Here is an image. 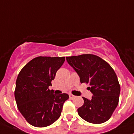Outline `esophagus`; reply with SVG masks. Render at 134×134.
Returning <instances> with one entry per match:
<instances>
[{"label":"esophagus","instance_id":"obj_1","mask_svg":"<svg viewBox=\"0 0 134 134\" xmlns=\"http://www.w3.org/2000/svg\"><path fill=\"white\" fill-rule=\"evenodd\" d=\"M69 97L71 99H74L76 97L75 95H73V94H69Z\"/></svg>","mask_w":134,"mask_h":134}]
</instances>
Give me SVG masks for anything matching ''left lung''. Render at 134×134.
<instances>
[{
    "label": "left lung",
    "mask_w": 134,
    "mask_h": 134,
    "mask_svg": "<svg viewBox=\"0 0 134 134\" xmlns=\"http://www.w3.org/2000/svg\"><path fill=\"white\" fill-rule=\"evenodd\" d=\"M69 64L80 76L81 83H89L91 100L83 97L78 115L87 122L101 124L110 119L119 103L121 87L110 65L101 58L86 54L66 57Z\"/></svg>",
    "instance_id": "8db88e82"
}]
</instances>
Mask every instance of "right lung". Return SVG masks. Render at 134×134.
Listing matches in <instances>:
<instances>
[{
  "label": "right lung",
  "instance_id": "1",
  "mask_svg": "<svg viewBox=\"0 0 134 134\" xmlns=\"http://www.w3.org/2000/svg\"><path fill=\"white\" fill-rule=\"evenodd\" d=\"M65 59V57H36L19 73L14 93L16 103L26 121L34 126L43 128L53 124L60 117L63 103L69 98L66 93L55 94L48 89Z\"/></svg>",
  "mask_w": 134,
  "mask_h": 134
}]
</instances>
